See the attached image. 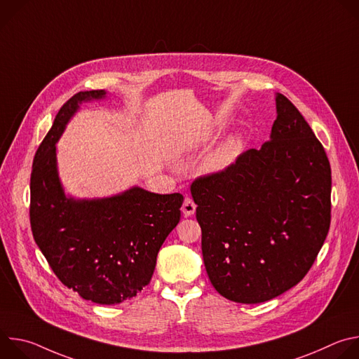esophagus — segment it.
I'll return each instance as SVG.
<instances>
[{
  "mask_svg": "<svg viewBox=\"0 0 359 359\" xmlns=\"http://www.w3.org/2000/svg\"><path fill=\"white\" fill-rule=\"evenodd\" d=\"M182 212H183V215H184L186 217H190V216L194 215V212H196V203L193 201L191 197H189V196L184 197L183 206H182Z\"/></svg>",
  "mask_w": 359,
  "mask_h": 359,
  "instance_id": "obj_1",
  "label": "esophagus"
}]
</instances>
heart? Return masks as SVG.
Masks as SVG:
<instances>
[{"label":"heart","mask_w":359,"mask_h":359,"mask_svg":"<svg viewBox=\"0 0 359 359\" xmlns=\"http://www.w3.org/2000/svg\"><path fill=\"white\" fill-rule=\"evenodd\" d=\"M237 146L238 142L236 139H229L227 142H224L208 159V162L204 163V169L208 172H220L226 169L236 156Z\"/></svg>","instance_id":"b5f03b06"}]
</instances>
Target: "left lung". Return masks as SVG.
Segmentation results:
<instances>
[{
    "label": "left lung",
    "mask_w": 359,
    "mask_h": 359,
    "mask_svg": "<svg viewBox=\"0 0 359 359\" xmlns=\"http://www.w3.org/2000/svg\"><path fill=\"white\" fill-rule=\"evenodd\" d=\"M262 149L190 186L208 276L241 304L269 301L313 267L331 224V166L299 111L277 93Z\"/></svg>",
    "instance_id": "1"
}]
</instances>
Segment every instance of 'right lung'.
Returning a JSON list of instances; mask_svg holds the SVG:
<instances>
[{
    "label": "right lung",
    "mask_w": 359,
    "mask_h": 359,
    "mask_svg": "<svg viewBox=\"0 0 359 359\" xmlns=\"http://www.w3.org/2000/svg\"><path fill=\"white\" fill-rule=\"evenodd\" d=\"M104 96L102 89L79 92L57 114L34 158L29 222L60 281L83 299L111 305L133 298L150 283L158 252L180 220L183 196L140 187L97 200L65 196L55 143L79 104Z\"/></svg>",
    "instance_id": "right-lung-1"
}]
</instances>
